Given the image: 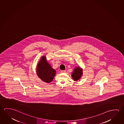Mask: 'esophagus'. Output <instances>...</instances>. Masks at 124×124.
I'll return each instance as SVG.
<instances>
[{
	"instance_id": "34e87169",
	"label": "esophagus",
	"mask_w": 124,
	"mask_h": 124,
	"mask_svg": "<svg viewBox=\"0 0 124 124\" xmlns=\"http://www.w3.org/2000/svg\"><path fill=\"white\" fill-rule=\"evenodd\" d=\"M65 72H66L65 70H61V73H65Z\"/></svg>"
}]
</instances>
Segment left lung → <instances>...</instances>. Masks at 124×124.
I'll use <instances>...</instances> for the list:
<instances>
[{
    "mask_svg": "<svg viewBox=\"0 0 124 124\" xmlns=\"http://www.w3.org/2000/svg\"><path fill=\"white\" fill-rule=\"evenodd\" d=\"M83 75V70L79 67H77L72 73V77L74 80L77 81Z\"/></svg>",
    "mask_w": 124,
    "mask_h": 124,
    "instance_id": "left-lung-1",
    "label": "left lung"
}]
</instances>
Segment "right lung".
Wrapping results in <instances>:
<instances>
[{
  "mask_svg": "<svg viewBox=\"0 0 124 124\" xmlns=\"http://www.w3.org/2000/svg\"><path fill=\"white\" fill-rule=\"evenodd\" d=\"M37 74L42 81L49 83L53 80L56 71L47 63L46 57H41L37 67Z\"/></svg>",
  "mask_w": 124,
  "mask_h": 124,
  "instance_id": "obj_1",
  "label": "right lung"
}]
</instances>
